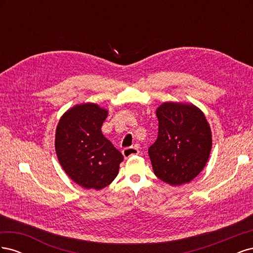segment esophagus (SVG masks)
<instances>
[{"instance_id": "esophagus-1", "label": "esophagus", "mask_w": 253, "mask_h": 253, "mask_svg": "<svg viewBox=\"0 0 253 253\" xmlns=\"http://www.w3.org/2000/svg\"><path fill=\"white\" fill-rule=\"evenodd\" d=\"M138 153H139V151L136 147H127V148H125L124 150H122V154H124L125 158H128L133 155H137Z\"/></svg>"}]
</instances>
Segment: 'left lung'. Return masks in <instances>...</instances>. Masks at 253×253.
I'll return each instance as SVG.
<instances>
[{"label": "left lung", "instance_id": "1", "mask_svg": "<svg viewBox=\"0 0 253 253\" xmlns=\"http://www.w3.org/2000/svg\"><path fill=\"white\" fill-rule=\"evenodd\" d=\"M158 136L149 148L153 171L171 186L190 182L205 168L212 148L211 128L194 104L165 102L156 110Z\"/></svg>", "mask_w": 253, "mask_h": 253}]
</instances>
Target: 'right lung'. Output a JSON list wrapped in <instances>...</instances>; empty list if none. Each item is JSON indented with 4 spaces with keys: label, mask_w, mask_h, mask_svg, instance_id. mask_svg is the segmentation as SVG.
Instances as JSON below:
<instances>
[{
    "label": "right lung",
    "mask_w": 253,
    "mask_h": 253,
    "mask_svg": "<svg viewBox=\"0 0 253 253\" xmlns=\"http://www.w3.org/2000/svg\"><path fill=\"white\" fill-rule=\"evenodd\" d=\"M108 114L96 103L77 104L63 114L57 126L55 148L59 163L71 179L85 189L109 186L124 160L101 132Z\"/></svg>",
    "instance_id": "1"
}]
</instances>
